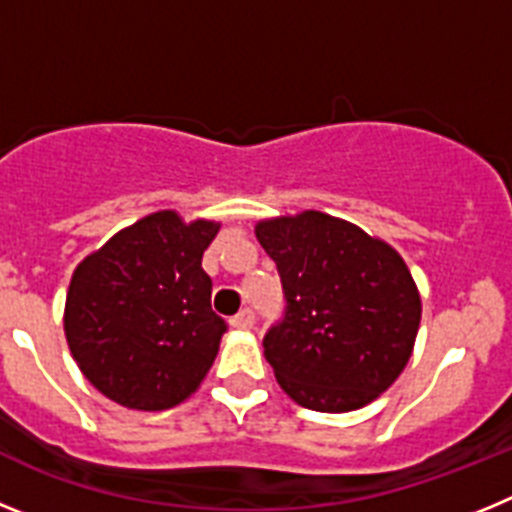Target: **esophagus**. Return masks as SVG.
<instances>
[{
  "mask_svg": "<svg viewBox=\"0 0 512 512\" xmlns=\"http://www.w3.org/2000/svg\"><path fill=\"white\" fill-rule=\"evenodd\" d=\"M230 323H233V328H238V330L253 328V310H241L233 320H230Z\"/></svg>",
  "mask_w": 512,
  "mask_h": 512,
  "instance_id": "34e87169",
  "label": "esophagus"
}]
</instances>
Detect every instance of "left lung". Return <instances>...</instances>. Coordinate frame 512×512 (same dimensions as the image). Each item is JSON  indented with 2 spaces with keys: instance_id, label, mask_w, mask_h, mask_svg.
<instances>
[{
  "instance_id": "obj_1",
  "label": "left lung",
  "mask_w": 512,
  "mask_h": 512,
  "mask_svg": "<svg viewBox=\"0 0 512 512\" xmlns=\"http://www.w3.org/2000/svg\"><path fill=\"white\" fill-rule=\"evenodd\" d=\"M256 238L287 300L264 336L279 387L318 413L359 410L390 390L413 356L423 310L400 253L318 210L259 220Z\"/></svg>"
}]
</instances>
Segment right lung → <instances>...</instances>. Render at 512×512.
Listing matches in <instances>:
<instances>
[{
  "label": "right lung",
  "instance_id": "right-lung-1",
  "mask_svg": "<svg viewBox=\"0 0 512 512\" xmlns=\"http://www.w3.org/2000/svg\"><path fill=\"white\" fill-rule=\"evenodd\" d=\"M220 223L158 210L74 269L63 330L81 374L130 410H166L210 372L225 333L202 253Z\"/></svg>",
  "mask_w": 512,
  "mask_h": 512
}]
</instances>
